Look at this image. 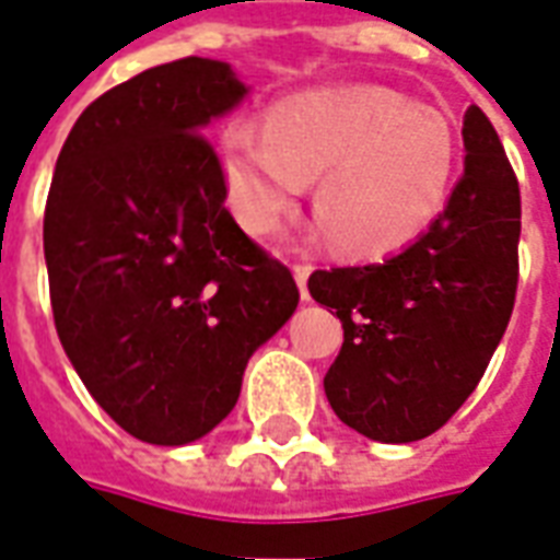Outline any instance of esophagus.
<instances>
[{
	"instance_id": "1",
	"label": "esophagus",
	"mask_w": 560,
	"mask_h": 560,
	"mask_svg": "<svg viewBox=\"0 0 560 560\" xmlns=\"http://www.w3.org/2000/svg\"><path fill=\"white\" fill-rule=\"evenodd\" d=\"M308 276H312V264H293V279H296V284H300V291H303V300H305V296H308V293H305Z\"/></svg>"
}]
</instances>
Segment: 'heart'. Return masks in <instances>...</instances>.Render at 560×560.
I'll list each match as a JSON object with an SVG mask.
<instances>
[{
	"label": "heart",
	"instance_id": "obj_1",
	"mask_svg": "<svg viewBox=\"0 0 560 560\" xmlns=\"http://www.w3.org/2000/svg\"><path fill=\"white\" fill-rule=\"evenodd\" d=\"M458 155L444 114L384 86L293 95L269 110L267 126L233 122L221 138V171L245 231H272L317 179V215L357 257L413 243L444 209Z\"/></svg>",
	"mask_w": 560,
	"mask_h": 560
}]
</instances>
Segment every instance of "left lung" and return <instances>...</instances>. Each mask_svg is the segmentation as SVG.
<instances>
[{"label":"left lung","instance_id":"8db88e82","mask_svg":"<svg viewBox=\"0 0 560 560\" xmlns=\"http://www.w3.org/2000/svg\"><path fill=\"white\" fill-rule=\"evenodd\" d=\"M465 173L420 240L384 264L317 269L308 291L345 341L324 377L332 411L372 441L438 432L480 384L518 284V179L477 104L462 126Z\"/></svg>","mask_w":560,"mask_h":560}]
</instances>
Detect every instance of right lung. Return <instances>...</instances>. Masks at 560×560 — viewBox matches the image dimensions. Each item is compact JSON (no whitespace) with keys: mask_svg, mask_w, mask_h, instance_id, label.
Wrapping results in <instances>:
<instances>
[{"mask_svg":"<svg viewBox=\"0 0 560 560\" xmlns=\"http://www.w3.org/2000/svg\"><path fill=\"white\" fill-rule=\"evenodd\" d=\"M243 95L215 59L149 68L98 95L56 159L44 209L56 332L92 399L147 444L212 432L248 357L300 303L291 269L224 207L203 135Z\"/></svg>","mask_w":560,"mask_h":560,"instance_id":"obj_1","label":"right lung"}]
</instances>
